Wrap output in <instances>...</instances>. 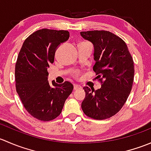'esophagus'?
Returning a JSON list of instances; mask_svg holds the SVG:
<instances>
[{"label":"esophagus","mask_w":151,"mask_h":151,"mask_svg":"<svg viewBox=\"0 0 151 151\" xmlns=\"http://www.w3.org/2000/svg\"><path fill=\"white\" fill-rule=\"evenodd\" d=\"M82 87L79 85H74V90H79V89H81Z\"/></svg>","instance_id":"obj_1"}]
</instances>
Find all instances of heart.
<instances>
[{
	"mask_svg": "<svg viewBox=\"0 0 151 151\" xmlns=\"http://www.w3.org/2000/svg\"><path fill=\"white\" fill-rule=\"evenodd\" d=\"M74 74V75H75V76H78V72H77V71H75Z\"/></svg>",
	"mask_w": 151,
	"mask_h": 151,
	"instance_id": "1",
	"label": "heart"
}]
</instances>
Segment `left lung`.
<instances>
[{
  "instance_id": "left-lung-1",
  "label": "left lung",
  "mask_w": 151,
  "mask_h": 151,
  "mask_svg": "<svg viewBox=\"0 0 151 151\" xmlns=\"http://www.w3.org/2000/svg\"><path fill=\"white\" fill-rule=\"evenodd\" d=\"M80 35L93 45V69L101 83L96 91L83 88L82 109L90 118L106 119L121 110L130 94L134 75L133 59L124 41L111 32L90 30Z\"/></svg>"
}]
</instances>
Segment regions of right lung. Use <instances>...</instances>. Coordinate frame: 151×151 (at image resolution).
Segmentation results:
<instances>
[{
    "label": "right lung",
    "instance_id": "obj_1",
    "mask_svg": "<svg viewBox=\"0 0 151 151\" xmlns=\"http://www.w3.org/2000/svg\"><path fill=\"white\" fill-rule=\"evenodd\" d=\"M69 38L67 30L41 29L25 40L15 65L16 90L25 109L39 121L57 118L73 91L69 82H48L47 68L59 45Z\"/></svg>",
    "mask_w": 151,
    "mask_h": 151
}]
</instances>
